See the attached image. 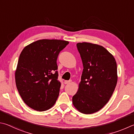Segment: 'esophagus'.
I'll list each match as a JSON object with an SVG mask.
<instances>
[{
  "label": "esophagus",
  "mask_w": 134,
  "mask_h": 134,
  "mask_svg": "<svg viewBox=\"0 0 134 134\" xmlns=\"http://www.w3.org/2000/svg\"><path fill=\"white\" fill-rule=\"evenodd\" d=\"M71 82V80H66V81H64V84H69L70 82Z\"/></svg>",
  "instance_id": "esophagus-1"
}]
</instances>
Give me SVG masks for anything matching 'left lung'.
<instances>
[{
    "mask_svg": "<svg viewBox=\"0 0 134 134\" xmlns=\"http://www.w3.org/2000/svg\"><path fill=\"white\" fill-rule=\"evenodd\" d=\"M83 71L72 104L80 112L90 114L108 103L117 82L116 61L103 46L90 43L77 44Z\"/></svg>",
    "mask_w": 134,
    "mask_h": 134,
    "instance_id": "1",
    "label": "left lung"
}]
</instances>
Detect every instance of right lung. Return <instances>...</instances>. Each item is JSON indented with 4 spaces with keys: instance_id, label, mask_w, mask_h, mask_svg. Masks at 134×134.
I'll return each mask as SVG.
<instances>
[{
    "instance_id": "right-lung-1",
    "label": "right lung",
    "mask_w": 134,
    "mask_h": 134,
    "mask_svg": "<svg viewBox=\"0 0 134 134\" xmlns=\"http://www.w3.org/2000/svg\"><path fill=\"white\" fill-rule=\"evenodd\" d=\"M69 42L43 39L26 46L19 56L15 81L25 103L36 111L52 108L59 97L57 60Z\"/></svg>"
}]
</instances>
